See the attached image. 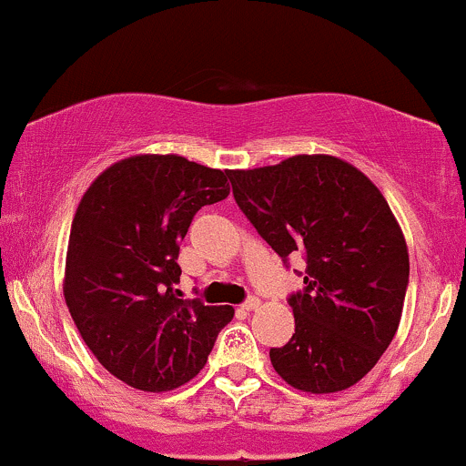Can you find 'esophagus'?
<instances>
[{"label": "esophagus", "mask_w": 466, "mask_h": 466, "mask_svg": "<svg viewBox=\"0 0 466 466\" xmlns=\"http://www.w3.org/2000/svg\"><path fill=\"white\" fill-rule=\"evenodd\" d=\"M257 308H259V299H257V297L246 299L244 303H242V309H244V311H253V309H257Z\"/></svg>", "instance_id": "obj_1"}]
</instances>
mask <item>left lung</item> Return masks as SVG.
I'll return each mask as SVG.
<instances>
[{"mask_svg":"<svg viewBox=\"0 0 466 466\" xmlns=\"http://www.w3.org/2000/svg\"><path fill=\"white\" fill-rule=\"evenodd\" d=\"M227 174L238 207L283 264L294 253L308 264L305 288L288 299L292 338L270 349L275 370L314 395L358 384L395 338L408 289V246L386 198L329 155Z\"/></svg>","mask_w":466,"mask_h":466,"instance_id":"1","label":"left lung"}]
</instances>
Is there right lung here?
<instances>
[{
	"label": "right lung",
	"instance_id": "obj_1",
	"mask_svg": "<svg viewBox=\"0 0 466 466\" xmlns=\"http://www.w3.org/2000/svg\"><path fill=\"white\" fill-rule=\"evenodd\" d=\"M228 169L178 155L113 163L71 222L65 303L108 373L146 392L187 384L233 319L228 305L178 299V248L194 216L228 196Z\"/></svg>",
	"mask_w": 466,
	"mask_h": 466
}]
</instances>
